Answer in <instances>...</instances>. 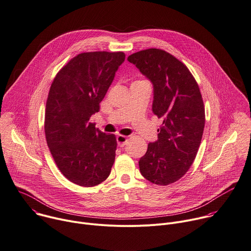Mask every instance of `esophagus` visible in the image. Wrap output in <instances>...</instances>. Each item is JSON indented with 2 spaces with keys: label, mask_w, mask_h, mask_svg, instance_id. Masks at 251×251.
Segmentation results:
<instances>
[{
  "label": "esophagus",
  "mask_w": 251,
  "mask_h": 251,
  "mask_svg": "<svg viewBox=\"0 0 251 251\" xmlns=\"http://www.w3.org/2000/svg\"><path fill=\"white\" fill-rule=\"evenodd\" d=\"M116 140H117V144L119 147H124L126 144H127V137L123 136V135H118L116 137Z\"/></svg>",
  "instance_id": "34e87169"
}]
</instances>
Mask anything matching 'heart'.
<instances>
[{"label": "heart", "mask_w": 251, "mask_h": 251, "mask_svg": "<svg viewBox=\"0 0 251 251\" xmlns=\"http://www.w3.org/2000/svg\"><path fill=\"white\" fill-rule=\"evenodd\" d=\"M138 81H143V80H138ZM137 82V81H136Z\"/></svg>", "instance_id": "1"}]
</instances>
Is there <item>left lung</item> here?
Returning a JSON list of instances; mask_svg holds the SVG:
<instances>
[{"label":"left lung","mask_w":251,"mask_h":251,"mask_svg":"<svg viewBox=\"0 0 251 251\" xmlns=\"http://www.w3.org/2000/svg\"><path fill=\"white\" fill-rule=\"evenodd\" d=\"M127 60L152 82V112L163 119L157 141L149 143L139 160L140 172L151 183L172 184L188 172L201 144L205 107L200 89L188 68L164 50H142Z\"/></svg>","instance_id":"1"}]
</instances>
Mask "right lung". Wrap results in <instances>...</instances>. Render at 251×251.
Masks as SVG:
<instances>
[{
	"mask_svg": "<svg viewBox=\"0 0 251 251\" xmlns=\"http://www.w3.org/2000/svg\"><path fill=\"white\" fill-rule=\"evenodd\" d=\"M123 52H85L71 59L56 75L48 94L46 142L62 175L71 182L93 187L110 175L117 142L96 128L91 116L100 111Z\"/></svg>",
	"mask_w": 251,
	"mask_h": 251,
	"instance_id": "add662e5",
	"label": "right lung"
}]
</instances>
